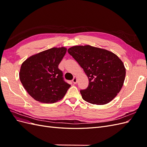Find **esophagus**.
I'll return each mask as SVG.
<instances>
[{"label":"esophagus","mask_w":147,"mask_h":147,"mask_svg":"<svg viewBox=\"0 0 147 147\" xmlns=\"http://www.w3.org/2000/svg\"><path fill=\"white\" fill-rule=\"evenodd\" d=\"M72 82L74 83V84H76L77 83V79L76 77H74V79L72 80Z\"/></svg>","instance_id":"1"}]
</instances>
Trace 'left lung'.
Returning <instances> with one entry per match:
<instances>
[{"label": "left lung", "mask_w": 147, "mask_h": 147, "mask_svg": "<svg viewBox=\"0 0 147 147\" xmlns=\"http://www.w3.org/2000/svg\"><path fill=\"white\" fill-rule=\"evenodd\" d=\"M67 51L89 80L88 88L80 91L83 100L96 105L112 101L121 90L125 79L122 61L112 52L90 45L74 46Z\"/></svg>", "instance_id": "left-lung-1"}]
</instances>
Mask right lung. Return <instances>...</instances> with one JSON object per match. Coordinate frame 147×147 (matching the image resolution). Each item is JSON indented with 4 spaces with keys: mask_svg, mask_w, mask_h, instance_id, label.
Instances as JSON below:
<instances>
[{
    "mask_svg": "<svg viewBox=\"0 0 147 147\" xmlns=\"http://www.w3.org/2000/svg\"><path fill=\"white\" fill-rule=\"evenodd\" d=\"M66 51L65 47H54L30 56L22 64L20 81L33 99L53 104L63 98L70 84L64 81L58 65Z\"/></svg>",
    "mask_w": 147,
    "mask_h": 147,
    "instance_id": "add662e5",
    "label": "right lung"
}]
</instances>
